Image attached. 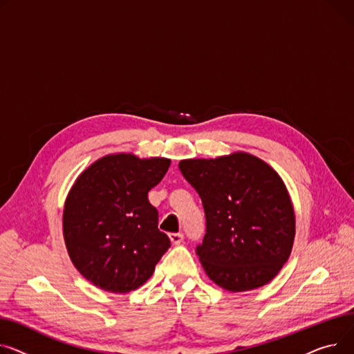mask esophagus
Segmentation results:
<instances>
[{"label":"esophagus","instance_id":"1","mask_svg":"<svg viewBox=\"0 0 354 354\" xmlns=\"http://www.w3.org/2000/svg\"><path fill=\"white\" fill-rule=\"evenodd\" d=\"M170 240H171V243L173 244H180V243H183V240H184V236L181 234V233H173V234H170Z\"/></svg>","mask_w":354,"mask_h":354}]
</instances>
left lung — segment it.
Listing matches in <instances>:
<instances>
[{"instance_id":"obj_1","label":"left lung","mask_w":354,"mask_h":354,"mask_svg":"<svg viewBox=\"0 0 354 354\" xmlns=\"http://www.w3.org/2000/svg\"><path fill=\"white\" fill-rule=\"evenodd\" d=\"M178 169L203 201L205 236L197 256L205 274L233 293L272 281L296 234L292 198L277 171L244 151L181 160Z\"/></svg>"}]
</instances>
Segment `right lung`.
<instances>
[{"label": "right lung", "mask_w": 354, "mask_h": 354, "mask_svg": "<svg viewBox=\"0 0 354 354\" xmlns=\"http://www.w3.org/2000/svg\"><path fill=\"white\" fill-rule=\"evenodd\" d=\"M171 160L109 154L82 171L66 198L62 233L78 272L110 293H129L147 281L169 250L149 192Z\"/></svg>", "instance_id": "right-lung-1"}]
</instances>
